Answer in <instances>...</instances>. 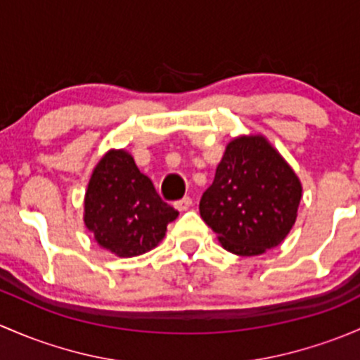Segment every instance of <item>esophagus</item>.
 Segmentation results:
<instances>
[{"mask_svg": "<svg viewBox=\"0 0 360 360\" xmlns=\"http://www.w3.org/2000/svg\"><path fill=\"white\" fill-rule=\"evenodd\" d=\"M192 206V199L188 198V195H185L184 199H179V201H175V207L179 211H185V210H188V207Z\"/></svg>", "mask_w": 360, "mask_h": 360, "instance_id": "esophagus-1", "label": "esophagus"}]
</instances>
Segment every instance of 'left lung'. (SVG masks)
<instances>
[{
	"label": "left lung",
	"mask_w": 360,
	"mask_h": 360,
	"mask_svg": "<svg viewBox=\"0 0 360 360\" xmlns=\"http://www.w3.org/2000/svg\"><path fill=\"white\" fill-rule=\"evenodd\" d=\"M302 185L263 136L232 140L199 202L221 246L257 257L279 246L295 225Z\"/></svg>",
	"instance_id": "left-lung-1"
}]
</instances>
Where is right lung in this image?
<instances>
[{"label":"right lung","mask_w":360,"mask_h":360,"mask_svg":"<svg viewBox=\"0 0 360 360\" xmlns=\"http://www.w3.org/2000/svg\"><path fill=\"white\" fill-rule=\"evenodd\" d=\"M176 217L128 153L109 150L100 159L84 198V224L100 246L123 258L142 255Z\"/></svg>","instance_id":"right-lung-1"}]
</instances>
